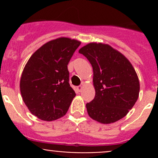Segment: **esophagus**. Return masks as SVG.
<instances>
[{
	"instance_id": "obj_1",
	"label": "esophagus",
	"mask_w": 158,
	"mask_h": 158,
	"mask_svg": "<svg viewBox=\"0 0 158 158\" xmlns=\"http://www.w3.org/2000/svg\"><path fill=\"white\" fill-rule=\"evenodd\" d=\"M77 91L78 92H82V85H79V86H77Z\"/></svg>"
}]
</instances>
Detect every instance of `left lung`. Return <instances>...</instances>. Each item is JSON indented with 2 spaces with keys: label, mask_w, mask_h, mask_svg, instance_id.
I'll return each instance as SVG.
<instances>
[{
  "label": "left lung",
  "mask_w": 158,
  "mask_h": 158,
  "mask_svg": "<svg viewBox=\"0 0 158 158\" xmlns=\"http://www.w3.org/2000/svg\"><path fill=\"white\" fill-rule=\"evenodd\" d=\"M93 69L94 99L86 104L89 117L102 124L120 120L139 96L138 75L130 61L109 44L90 43L79 50Z\"/></svg>",
  "instance_id": "left-lung-1"
}]
</instances>
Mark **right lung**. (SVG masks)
<instances>
[{
    "instance_id": "right-lung-1",
    "label": "right lung",
    "mask_w": 158,
    "mask_h": 158,
    "mask_svg": "<svg viewBox=\"0 0 158 158\" xmlns=\"http://www.w3.org/2000/svg\"><path fill=\"white\" fill-rule=\"evenodd\" d=\"M80 44L67 37L52 40L40 47L25 65L20 93L27 109L38 118L51 122L67 112L76 96L69 83L67 65Z\"/></svg>"
}]
</instances>
